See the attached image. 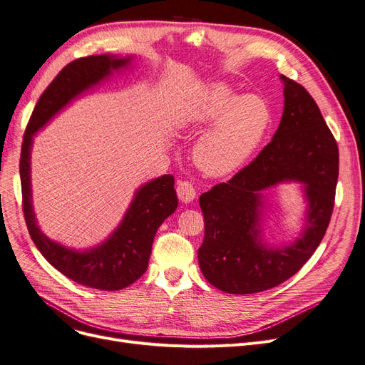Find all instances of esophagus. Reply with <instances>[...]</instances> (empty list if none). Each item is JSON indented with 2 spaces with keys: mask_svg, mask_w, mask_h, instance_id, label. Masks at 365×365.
Masks as SVG:
<instances>
[{
  "mask_svg": "<svg viewBox=\"0 0 365 365\" xmlns=\"http://www.w3.org/2000/svg\"><path fill=\"white\" fill-rule=\"evenodd\" d=\"M177 193H178V197L181 202L184 203H190L195 200L196 197V190L192 182L188 181H180L178 182V187H177Z\"/></svg>",
  "mask_w": 365,
  "mask_h": 365,
  "instance_id": "obj_1",
  "label": "esophagus"
}]
</instances>
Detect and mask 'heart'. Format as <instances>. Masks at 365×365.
Masks as SVG:
<instances>
[{"label": "heart", "instance_id": "obj_1", "mask_svg": "<svg viewBox=\"0 0 365 365\" xmlns=\"http://www.w3.org/2000/svg\"><path fill=\"white\" fill-rule=\"evenodd\" d=\"M271 109L256 94L240 96L226 82L211 83L181 115L187 128L210 124L197 139L193 160L208 177H225L240 169L264 140Z\"/></svg>", "mask_w": 365, "mask_h": 365}]
</instances>
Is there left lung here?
Here are the masks:
<instances>
[{"label":"left lung","instance_id":"obj_1","mask_svg":"<svg viewBox=\"0 0 365 365\" xmlns=\"http://www.w3.org/2000/svg\"><path fill=\"white\" fill-rule=\"evenodd\" d=\"M284 109L272 140L227 182L202 193L205 238L197 257L203 277L233 295L264 292L297 274L316 252L331 220L339 178V147L316 101L280 75ZM303 184L308 200L302 235L289 246L261 240V192L280 182Z\"/></svg>","mask_w":365,"mask_h":365}]
</instances>
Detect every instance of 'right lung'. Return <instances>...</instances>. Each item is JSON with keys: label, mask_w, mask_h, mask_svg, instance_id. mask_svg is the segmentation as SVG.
<instances>
[{"label": "right lung", "mask_w": 365, "mask_h": 365, "mask_svg": "<svg viewBox=\"0 0 365 365\" xmlns=\"http://www.w3.org/2000/svg\"><path fill=\"white\" fill-rule=\"evenodd\" d=\"M133 56L91 55L67 64L38 98L24 133L21 151L22 208L25 223L38 252L49 264L73 282L100 290H120L135 283L148 268L155 232L177 210L178 197L172 175L145 182L130 203L120 226L112 235L90 250H75L49 240L37 226L31 193L33 136L73 98L88 91L132 64Z\"/></svg>", "instance_id": "right-lung-1"}]
</instances>
